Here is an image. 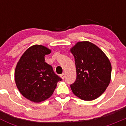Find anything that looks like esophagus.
Segmentation results:
<instances>
[{
    "instance_id": "esophagus-1",
    "label": "esophagus",
    "mask_w": 126,
    "mask_h": 126,
    "mask_svg": "<svg viewBox=\"0 0 126 126\" xmlns=\"http://www.w3.org/2000/svg\"><path fill=\"white\" fill-rule=\"evenodd\" d=\"M65 73H62V74H61V78H62V79H64L65 78Z\"/></svg>"
}]
</instances>
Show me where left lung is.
<instances>
[{"mask_svg": "<svg viewBox=\"0 0 126 126\" xmlns=\"http://www.w3.org/2000/svg\"><path fill=\"white\" fill-rule=\"evenodd\" d=\"M74 57L76 79L71 84L76 96L86 101L97 98L105 91L112 67L106 55L90 42H79L71 49Z\"/></svg>", "mask_w": 126, "mask_h": 126, "instance_id": "8db88e82", "label": "left lung"}]
</instances>
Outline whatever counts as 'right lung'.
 Instances as JSON below:
<instances>
[{
    "label": "right lung",
    "mask_w": 126,
    "mask_h": 126,
    "mask_svg": "<svg viewBox=\"0 0 126 126\" xmlns=\"http://www.w3.org/2000/svg\"><path fill=\"white\" fill-rule=\"evenodd\" d=\"M50 50L35 45L26 50L16 67V84L22 95L34 102H41L52 96L57 83L62 80L50 65L45 62V55Z\"/></svg>",
    "instance_id": "1"
}]
</instances>
